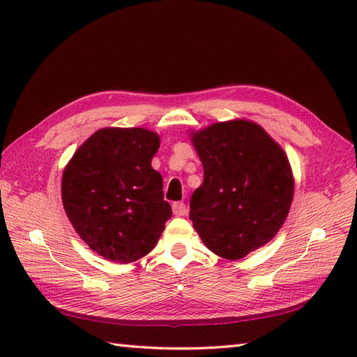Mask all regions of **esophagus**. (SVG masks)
I'll return each instance as SVG.
<instances>
[{
    "instance_id": "esophagus-1",
    "label": "esophagus",
    "mask_w": 357,
    "mask_h": 357,
    "mask_svg": "<svg viewBox=\"0 0 357 357\" xmlns=\"http://www.w3.org/2000/svg\"><path fill=\"white\" fill-rule=\"evenodd\" d=\"M173 215L174 216H185L187 215V206L184 202H173Z\"/></svg>"
}]
</instances>
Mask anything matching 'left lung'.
I'll list each match as a JSON object with an SVG mask.
<instances>
[{"instance_id": "8db88e82", "label": "left lung", "mask_w": 357, "mask_h": 357, "mask_svg": "<svg viewBox=\"0 0 357 357\" xmlns=\"http://www.w3.org/2000/svg\"><path fill=\"white\" fill-rule=\"evenodd\" d=\"M204 183L190 199V219L208 250L238 261L267 244L285 222L294 179L282 147L248 119L192 132Z\"/></svg>"}]
</instances>
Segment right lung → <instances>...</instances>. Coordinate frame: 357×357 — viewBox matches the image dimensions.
I'll use <instances>...</instances> for the list:
<instances>
[{
	"label": "right lung",
	"mask_w": 357,
	"mask_h": 357,
	"mask_svg": "<svg viewBox=\"0 0 357 357\" xmlns=\"http://www.w3.org/2000/svg\"><path fill=\"white\" fill-rule=\"evenodd\" d=\"M159 135L105 127L81 144L63 172L61 198L75 231L112 262L138 261L155 248L172 218L151 158Z\"/></svg>",
	"instance_id": "1"
}]
</instances>
